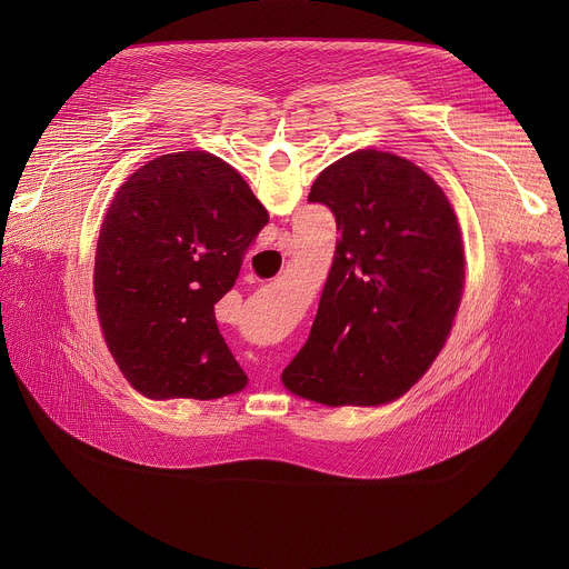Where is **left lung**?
Instances as JSON below:
<instances>
[{
  "label": "left lung",
  "mask_w": 569,
  "mask_h": 569,
  "mask_svg": "<svg viewBox=\"0 0 569 569\" xmlns=\"http://www.w3.org/2000/svg\"><path fill=\"white\" fill-rule=\"evenodd\" d=\"M308 202L338 222L336 259L310 336L283 385L323 405H380L441 351L463 290L457 216L412 161L356 150L315 180Z\"/></svg>",
  "instance_id": "8db88e82"
}]
</instances>
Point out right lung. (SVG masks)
Here are the masks:
<instances>
[{
  "label": "right lung",
  "mask_w": 569,
  "mask_h": 569,
  "mask_svg": "<svg viewBox=\"0 0 569 569\" xmlns=\"http://www.w3.org/2000/svg\"><path fill=\"white\" fill-rule=\"evenodd\" d=\"M266 222L248 182L202 150L161 154L117 191L97 246L94 295L108 349L134 389L211 400L248 385L213 306Z\"/></svg>",
  "instance_id": "obj_1"
}]
</instances>
